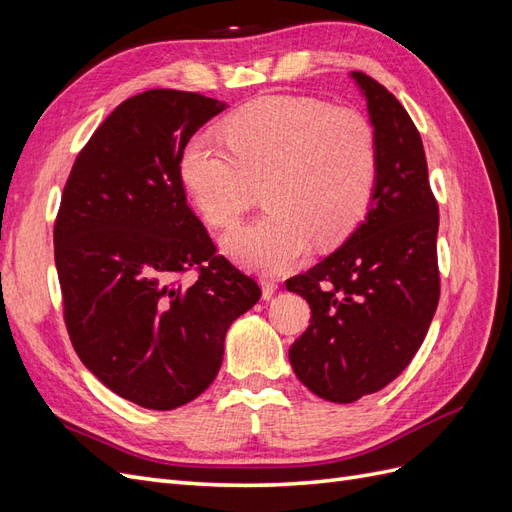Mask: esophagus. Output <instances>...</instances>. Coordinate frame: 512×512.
Wrapping results in <instances>:
<instances>
[{
    "instance_id": "esophagus-1",
    "label": "esophagus",
    "mask_w": 512,
    "mask_h": 512,
    "mask_svg": "<svg viewBox=\"0 0 512 512\" xmlns=\"http://www.w3.org/2000/svg\"><path fill=\"white\" fill-rule=\"evenodd\" d=\"M260 288H262V299L269 301V299L273 297V294H275V290H277V284L271 282V280H262V282H260Z\"/></svg>"
}]
</instances>
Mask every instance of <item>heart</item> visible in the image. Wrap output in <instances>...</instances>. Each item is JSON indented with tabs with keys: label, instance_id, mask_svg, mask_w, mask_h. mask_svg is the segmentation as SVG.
<instances>
[{
	"label": "heart",
	"instance_id": "1",
	"mask_svg": "<svg viewBox=\"0 0 512 512\" xmlns=\"http://www.w3.org/2000/svg\"><path fill=\"white\" fill-rule=\"evenodd\" d=\"M228 147L194 136L179 158V179L196 211L215 228L235 224L265 185L262 218L230 230L224 252L256 273H282L309 245L342 243L374 194L378 145L356 111L271 94L224 123Z\"/></svg>",
	"mask_w": 512,
	"mask_h": 512
}]
</instances>
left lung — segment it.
<instances>
[{
  "instance_id": "8db88e82",
  "label": "left lung",
  "mask_w": 512,
  "mask_h": 512,
  "mask_svg": "<svg viewBox=\"0 0 512 512\" xmlns=\"http://www.w3.org/2000/svg\"><path fill=\"white\" fill-rule=\"evenodd\" d=\"M367 102L378 175L363 220L305 275L288 280L312 307L288 350L297 378L333 404L376 393L421 348L440 299L438 203L421 134L378 81L350 72Z\"/></svg>"
}]
</instances>
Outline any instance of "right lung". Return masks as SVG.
<instances>
[{"instance_id":"1","label":"right lung","mask_w":512,"mask_h":512,"mask_svg":"<svg viewBox=\"0 0 512 512\" xmlns=\"http://www.w3.org/2000/svg\"><path fill=\"white\" fill-rule=\"evenodd\" d=\"M226 106L175 89L126 100L61 196L53 241L72 346L104 386L147 410L203 393L230 324L260 299L252 277L215 256L179 179L183 147ZM190 266L199 275L181 283Z\"/></svg>"}]
</instances>
